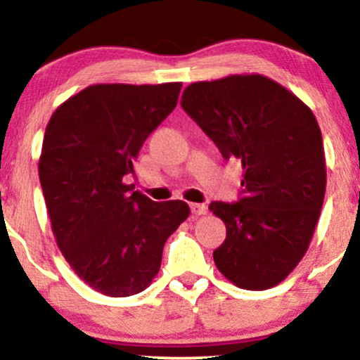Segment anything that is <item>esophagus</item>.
I'll list each match as a JSON object with an SVG mask.
<instances>
[{
  "mask_svg": "<svg viewBox=\"0 0 360 360\" xmlns=\"http://www.w3.org/2000/svg\"><path fill=\"white\" fill-rule=\"evenodd\" d=\"M190 210H192V214L202 215L207 212V205L205 204H190Z\"/></svg>",
  "mask_w": 360,
  "mask_h": 360,
  "instance_id": "obj_1",
  "label": "esophagus"
}]
</instances>
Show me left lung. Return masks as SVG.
Here are the masks:
<instances>
[{
    "instance_id": "1",
    "label": "left lung",
    "mask_w": 360,
    "mask_h": 360,
    "mask_svg": "<svg viewBox=\"0 0 360 360\" xmlns=\"http://www.w3.org/2000/svg\"><path fill=\"white\" fill-rule=\"evenodd\" d=\"M181 108L244 170L239 200L209 205L227 229L215 266L239 288H273L305 256L323 205L327 172L314 112L259 74L190 84Z\"/></svg>"
}]
</instances>
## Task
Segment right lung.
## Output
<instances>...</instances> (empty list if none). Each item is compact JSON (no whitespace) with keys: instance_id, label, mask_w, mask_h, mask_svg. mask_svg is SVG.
<instances>
[{"instance_id":"add662e5","label":"right lung","mask_w":360,"mask_h":360,"mask_svg":"<svg viewBox=\"0 0 360 360\" xmlns=\"http://www.w3.org/2000/svg\"><path fill=\"white\" fill-rule=\"evenodd\" d=\"M180 89L96 84L58 105L46 124L38 175L57 246L80 280L108 297L150 285L165 243L190 214L185 202H153L124 184Z\"/></svg>"}]
</instances>
